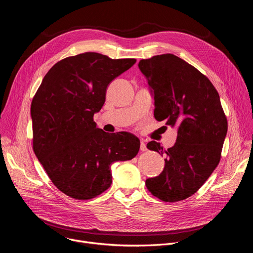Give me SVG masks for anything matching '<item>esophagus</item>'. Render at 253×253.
<instances>
[{
    "instance_id": "esophagus-1",
    "label": "esophagus",
    "mask_w": 253,
    "mask_h": 253,
    "mask_svg": "<svg viewBox=\"0 0 253 253\" xmlns=\"http://www.w3.org/2000/svg\"><path fill=\"white\" fill-rule=\"evenodd\" d=\"M140 150L141 151H146L147 150L146 144H145V142H144V141H141V143H140Z\"/></svg>"
}]
</instances>
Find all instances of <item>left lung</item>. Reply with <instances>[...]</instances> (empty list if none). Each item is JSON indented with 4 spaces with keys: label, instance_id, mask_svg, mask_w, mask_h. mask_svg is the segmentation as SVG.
Instances as JSON below:
<instances>
[{
    "label": "left lung",
    "instance_id": "1",
    "mask_svg": "<svg viewBox=\"0 0 253 253\" xmlns=\"http://www.w3.org/2000/svg\"><path fill=\"white\" fill-rule=\"evenodd\" d=\"M154 98V116L177 128L167 150L151 141L147 148L165 155L163 171L146 180L157 198L176 202L194 194L218 165L227 134V120L218 92L200 72L172 54L157 55L138 64Z\"/></svg>",
    "mask_w": 253,
    "mask_h": 253
}]
</instances>
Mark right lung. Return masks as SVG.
I'll list each match as a JSON object with an SVG mask.
<instances>
[{"label": "right lung", "mask_w": 253, "mask_h": 253, "mask_svg": "<svg viewBox=\"0 0 253 253\" xmlns=\"http://www.w3.org/2000/svg\"><path fill=\"white\" fill-rule=\"evenodd\" d=\"M135 63L94 52L68 57L49 70L33 98L35 154L54 185L72 198L100 195L112 183L111 165L139 151L135 135L106 133L93 121L107 86Z\"/></svg>", "instance_id": "1"}]
</instances>
